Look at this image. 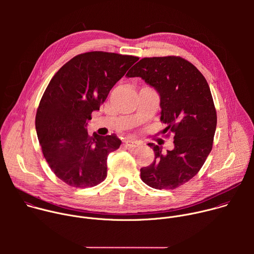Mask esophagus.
Instances as JSON below:
<instances>
[{"mask_svg": "<svg viewBox=\"0 0 254 254\" xmlns=\"http://www.w3.org/2000/svg\"><path fill=\"white\" fill-rule=\"evenodd\" d=\"M125 143L127 144V147L132 148V149L137 148V147L139 146V142H138V141H136V140H131V139H126V140H125Z\"/></svg>", "mask_w": 254, "mask_h": 254, "instance_id": "1", "label": "esophagus"}]
</instances>
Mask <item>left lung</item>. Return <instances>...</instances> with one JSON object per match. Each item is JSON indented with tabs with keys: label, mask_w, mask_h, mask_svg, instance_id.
Wrapping results in <instances>:
<instances>
[{
	"label": "left lung",
	"mask_w": 254,
	"mask_h": 254,
	"mask_svg": "<svg viewBox=\"0 0 254 254\" xmlns=\"http://www.w3.org/2000/svg\"><path fill=\"white\" fill-rule=\"evenodd\" d=\"M127 75L141 77L159 92L164 131L174 133L175 148L165 155L162 147L148 143L155 161L140 169V178L154 189L174 190L200 171L213 147L217 115L208 82L180 56L142 58Z\"/></svg>",
	"instance_id": "obj_1"
}]
</instances>
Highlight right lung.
<instances>
[{"label": "right lung", "mask_w": 254, "mask_h": 254, "mask_svg": "<svg viewBox=\"0 0 254 254\" xmlns=\"http://www.w3.org/2000/svg\"><path fill=\"white\" fill-rule=\"evenodd\" d=\"M138 57L91 51L66 62L50 80L35 119L42 153L64 183L89 188L106 178V160L122 140L85 129L93 111H99L114 85Z\"/></svg>", "instance_id": "right-lung-1"}]
</instances>
